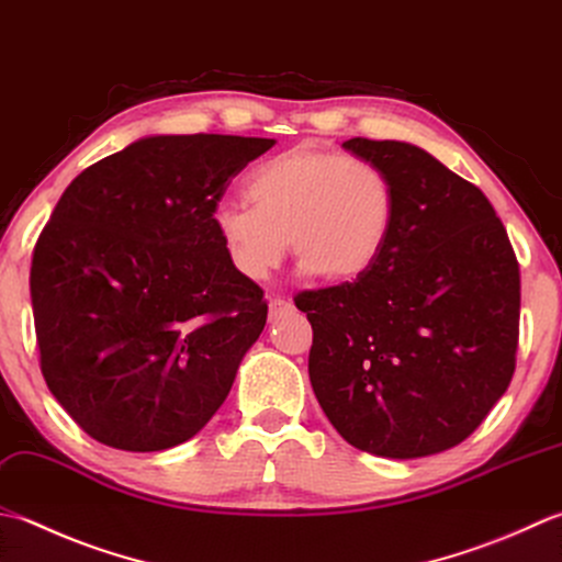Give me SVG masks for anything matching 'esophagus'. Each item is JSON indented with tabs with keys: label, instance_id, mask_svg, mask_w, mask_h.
Returning <instances> with one entry per match:
<instances>
[{
	"label": "esophagus",
	"instance_id": "esophagus-1",
	"mask_svg": "<svg viewBox=\"0 0 562 562\" xmlns=\"http://www.w3.org/2000/svg\"><path fill=\"white\" fill-rule=\"evenodd\" d=\"M292 312V302L284 300V296H272L270 300V322H278L280 316Z\"/></svg>",
	"mask_w": 562,
	"mask_h": 562
}]
</instances>
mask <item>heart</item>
Here are the masks:
<instances>
[{
    "mask_svg": "<svg viewBox=\"0 0 562 562\" xmlns=\"http://www.w3.org/2000/svg\"><path fill=\"white\" fill-rule=\"evenodd\" d=\"M250 206L222 202L212 224L226 258L260 282L280 266L284 248L328 282L372 270L394 228V187L378 165L302 143L250 172Z\"/></svg>",
    "mask_w": 562,
    "mask_h": 562,
    "instance_id": "b5f03b06",
    "label": "heart"
}]
</instances>
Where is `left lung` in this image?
<instances>
[{"label": "left lung", "mask_w": 562, "mask_h": 562, "mask_svg": "<svg viewBox=\"0 0 562 562\" xmlns=\"http://www.w3.org/2000/svg\"><path fill=\"white\" fill-rule=\"evenodd\" d=\"M344 148L387 175L397 206L372 270L294 296L314 331L312 387L350 446L400 460L441 453L509 387L519 262L480 187L426 150L370 138Z\"/></svg>", "instance_id": "obj_1"}]
</instances>
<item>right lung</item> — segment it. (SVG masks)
I'll list each match as a JSON object with an SVG mask.
<instances>
[{
  "label": "right lung",
  "mask_w": 562,
  "mask_h": 562,
  "mask_svg": "<svg viewBox=\"0 0 562 562\" xmlns=\"http://www.w3.org/2000/svg\"><path fill=\"white\" fill-rule=\"evenodd\" d=\"M274 146L150 136L68 184L33 248L41 372L94 441L153 453L190 441L224 404L268 318L212 214L231 178Z\"/></svg>",
  "instance_id": "right-lung-1"
}]
</instances>
